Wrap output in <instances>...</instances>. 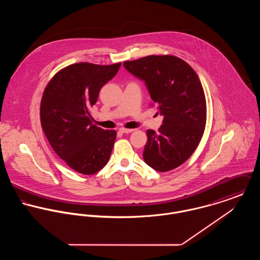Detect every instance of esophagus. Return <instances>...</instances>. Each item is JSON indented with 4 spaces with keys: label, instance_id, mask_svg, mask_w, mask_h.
Wrapping results in <instances>:
<instances>
[{
    "label": "esophagus",
    "instance_id": "esophagus-1",
    "mask_svg": "<svg viewBox=\"0 0 260 260\" xmlns=\"http://www.w3.org/2000/svg\"><path fill=\"white\" fill-rule=\"evenodd\" d=\"M120 131L123 133H131L133 131H135L134 129H127V128H120Z\"/></svg>",
    "mask_w": 260,
    "mask_h": 260
}]
</instances>
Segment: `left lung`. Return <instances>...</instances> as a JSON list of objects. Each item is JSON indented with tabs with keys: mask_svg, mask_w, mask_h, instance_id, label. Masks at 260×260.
Here are the masks:
<instances>
[{
	"mask_svg": "<svg viewBox=\"0 0 260 260\" xmlns=\"http://www.w3.org/2000/svg\"><path fill=\"white\" fill-rule=\"evenodd\" d=\"M123 65L145 82L153 105L164 117L158 132L147 130L145 163L159 172L177 168L197 148L206 125V100L198 76L172 55H151Z\"/></svg>",
	"mask_w": 260,
	"mask_h": 260,
	"instance_id": "8db88e82",
	"label": "left lung"
}]
</instances>
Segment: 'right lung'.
I'll return each instance as SVG.
<instances>
[{
  "mask_svg": "<svg viewBox=\"0 0 260 260\" xmlns=\"http://www.w3.org/2000/svg\"><path fill=\"white\" fill-rule=\"evenodd\" d=\"M120 66L72 64L56 73L43 93V131L56 154L81 174H95L109 161L117 132L92 124L90 107Z\"/></svg>",
  "mask_w": 260,
  "mask_h": 260,
  "instance_id": "1",
  "label": "right lung"
}]
</instances>
